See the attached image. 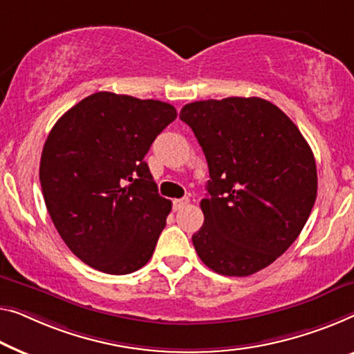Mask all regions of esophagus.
<instances>
[{"label":"esophagus","mask_w":354,"mask_h":354,"mask_svg":"<svg viewBox=\"0 0 354 354\" xmlns=\"http://www.w3.org/2000/svg\"><path fill=\"white\" fill-rule=\"evenodd\" d=\"M189 203V198L187 197H184V198H176V200H173V209L175 211H178V209H181L183 207H186V205Z\"/></svg>","instance_id":"34e87169"}]
</instances>
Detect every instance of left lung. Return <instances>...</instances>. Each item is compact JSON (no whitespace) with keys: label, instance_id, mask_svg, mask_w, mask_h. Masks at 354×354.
I'll use <instances>...</instances> for the list:
<instances>
[{"label":"left lung","instance_id":"obj_1","mask_svg":"<svg viewBox=\"0 0 354 354\" xmlns=\"http://www.w3.org/2000/svg\"><path fill=\"white\" fill-rule=\"evenodd\" d=\"M208 162L205 223L192 235L205 266L221 275L248 277L277 261L294 243L316 200L313 152L275 104L229 97L186 104Z\"/></svg>","mask_w":354,"mask_h":354}]
</instances>
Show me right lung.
Segmentation results:
<instances>
[{"instance_id":"1","label":"right lung","mask_w":354,"mask_h":354,"mask_svg":"<svg viewBox=\"0 0 354 354\" xmlns=\"http://www.w3.org/2000/svg\"><path fill=\"white\" fill-rule=\"evenodd\" d=\"M176 119L159 100L97 92L68 109L42 147L39 181L66 246L87 266L127 275L146 266L171 209L145 156Z\"/></svg>"}]
</instances>
